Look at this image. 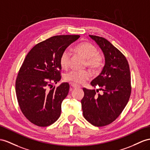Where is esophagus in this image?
I'll return each mask as SVG.
<instances>
[{"mask_svg":"<svg viewBox=\"0 0 150 150\" xmlns=\"http://www.w3.org/2000/svg\"><path fill=\"white\" fill-rule=\"evenodd\" d=\"M70 85H71V87H73V88H80V87L79 86L76 85V84H75V83H70Z\"/></svg>","mask_w":150,"mask_h":150,"instance_id":"34e87169","label":"esophagus"}]
</instances>
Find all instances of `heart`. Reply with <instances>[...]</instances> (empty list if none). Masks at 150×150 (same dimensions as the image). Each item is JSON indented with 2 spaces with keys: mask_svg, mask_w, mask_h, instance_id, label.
<instances>
[{
  "mask_svg": "<svg viewBox=\"0 0 150 150\" xmlns=\"http://www.w3.org/2000/svg\"><path fill=\"white\" fill-rule=\"evenodd\" d=\"M75 51L87 59V64L94 71H98L102 68L104 63L103 56L98 53V49L89 42H82L76 46ZM71 52L67 49L63 51L59 58V63L63 68H67L70 63ZM91 73L89 70H71L64 74V78L67 81L81 84L89 80Z\"/></svg>",
  "mask_w": 150,
  "mask_h": 150,
  "instance_id": "heart-1",
  "label": "heart"
}]
</instances>
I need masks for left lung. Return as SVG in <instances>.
I'll return each instance as SVG.
<instances>
[{
	"mask_svg": "<svg viewBox=\"0 0 150 150\" xmlns=\"http://www.w3.org/2000/svg\"><path fill=\"white\" fill-rule=\"evenodd\" d=\"M89 37L105 56L101 73L91 82L94 87H101L103 93L98 95L95 90L83 88L82 109L84 118L92 125L103 127L116 120L127 104L131 93L130 69L125 56L108 40L101 37Z\"/></svg>",
	"mask_w": 150,
	"mask_h": 150,
	"instance_id": "8db88e82",
	"label": "left lung"
}]
</instances>
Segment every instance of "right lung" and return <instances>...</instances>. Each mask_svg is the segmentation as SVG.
Instances as JSON below:
<instances>
[{
	"mask_svg": "<svg viewBox=\"0 0 150 150\" xmlns=\"http://www.w3.org/2000/svg\"><path fill=\"white\" fill-rule=\"evenodd\" d=\"M79 37H52L35 45L26 55L16 78V93L22 113L32 124L47 127L60 117L61 103L70 86L67 82L57 88L52 85L61 78V54Z\"/></svg>",
	"mask_w": 150,
	"mask_h": 150,
	"instance_id": "obj_1",
	"label": "right lung"
}]
</instances>
